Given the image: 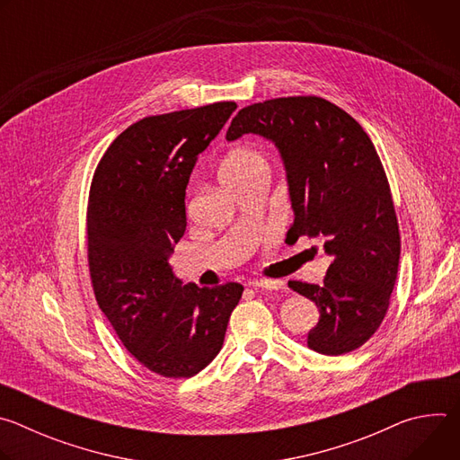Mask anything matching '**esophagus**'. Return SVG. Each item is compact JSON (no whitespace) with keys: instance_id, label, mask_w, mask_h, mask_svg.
Returning a JSON list of instances; mask_svg holds the SVG:
<instances>
[{"instance_id":"1","label":"esophagus","mask_w":460,"mask_h":460,"mask_svg":"<svg viewBox=\"0 0 460 460\" xmlns=\"http://www.w3.org/2000/svg\"><path fill=\"white\" fill-rule=\"evenodd\" d=\"M254 289H268V291H284L286 286L280 280H254L251 282Z\"/></svg>"}]
</instances>
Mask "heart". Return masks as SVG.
Masks as SVG:
<instances>
[{
    "label": "heart",
    "mask_w": 460,
    "mask_h": 460,
    "mask_svg": "<svg viewBox=\"0 0 460 460\" xmlns=\"http://www.w3.org/2000/svg\"><path fill=\"white\" fill-rule=\"evenodd\" d=\"M270 158L258 147H240L226 160L222 174L226 181H245L256 176H270Z\"/></svg>",
    "instance_id": "heart-1"
}]
</instances>
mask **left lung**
<instances>
[{
	"label": "left lung",
	"mask_w": 460,
	"mask_h": 460,
	"mask_svg": "<svg viewBox=\"0 0 460 460\" xmlns=\"http://www.w3.org/2000/svg\"><path fill=\"white\" fill-rule=\"evenodd\" d=\"M261 135L279 147L295 224L288 240L322 236L333 261L322 286L291 280L289 288L320 311L307 346L344 355L380 327L397 282L399 220L380 156L362 125L320 96H288L238 111L227 140Z\"/></svg>",
	"instance_id": "8db88e82"
}]
</instances>
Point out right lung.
<instances>
[{
	"label": "right lung",
	"mask_w": 460,
	"mask_h": 460,
	"mask_svg": "<svg viewBox=\"0 0 460 460\" xmlns=\"http://www.w3.org/2000/svg\"><path fill=\"white\" fill-rule=\"evenodd\" d=\"M234 102L147 116L100 160L89 190L87 258L96 302L121 344L149 371L187 378L222 349L243 286H181L169 266L183 236L185 189Z\"/></svg>",
	"instance_id": "1"
}]
</instances>
